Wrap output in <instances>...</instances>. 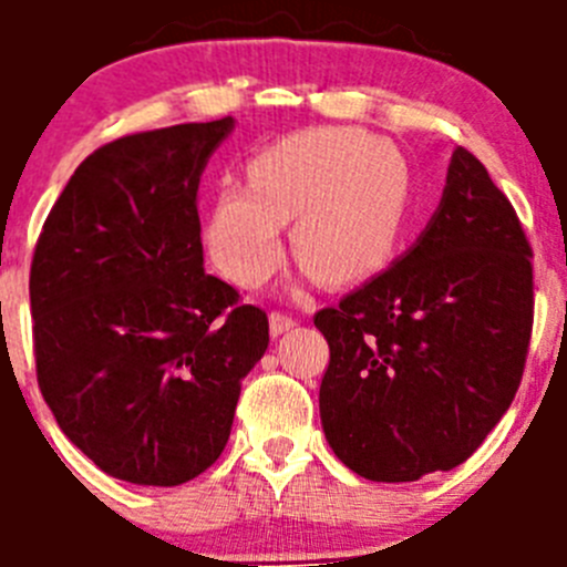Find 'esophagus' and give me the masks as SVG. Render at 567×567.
Wrapping results in <instances>:
<instances>
[{"label":"esophagus","mask_w":567,"mask_h":567,"mask_svg":"<svg viewBox=\"0 0 567 567\" xmlns=\"http://www.w3.org/2000/svg\"><path fill=\"white\" fill-rule=\"evenodd\" d=\"M298 327V320L289 318V315L284 312H272L269 315V332H272V338H280V334H287L289 329Z\"/></svg>","instance_id":"esophagus-1"}]
</instances>
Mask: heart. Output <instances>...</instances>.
Here are the masks:
<instances>
[{
  "label": "heart",
  "mask_w": 567,
  "mask_h": 567,
  "mask_svg": "<svg viewBox=\"0 0 567 567\" xmlns=\"http://www.w3.org/2000/svg\"><path fill=\"white\" fill-rule=\"evenodd\" d=\"M414 207V169L389 138L307 130L260 150L247 187L224 184L204 221V247L229 280L255 289L284 264L295 221L300 260L332 284H360L394 258Z\"/></svg>",
  "instance_id": "1"
}]
</instances>
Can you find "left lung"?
Segmentation results:
<instances>
[{"label":"left lung","instance_id":"obj_1","mask_svg":"<svg viewBox=\"0 0 567 567\" xmlns=\"http://www.w3.org/2000/svg\"><path fill=\"white\" fill-rule=\"evenodd\" d=\"M530 320V247L517 213L457 147L412 249L315 315L329 343L320 423L340 463L374 483L465 463L517 394Z\"/></svg>","mask_w":567,"mask_h":567}]
</instances>
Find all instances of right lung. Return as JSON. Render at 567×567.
Returning a JSON list of instances; mask_svg holds the SVG:
<instances>
[{
	"instance_id": "1",
	"label": "right lung",
	"mask_w": 567,
	"mask_h": 567,
	"mask_svg": "<svg viewBox=\"0 0 567 567\" xmlns=\"http://www.w3.org/2000/svg\"><path fill=\"white\" fill-rule=\"evenodd\" d=\"M235 118L124 135L87 155L30 267L37 374L104 474L182 485L221 457L267 312L204 272L195 195Z\"/></svg>"
}]
</instances>
